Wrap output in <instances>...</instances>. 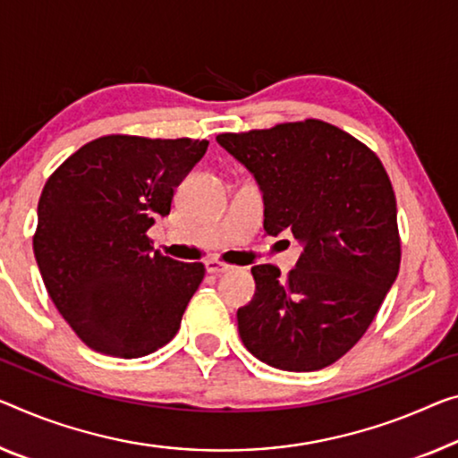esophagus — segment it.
I'll return each mask as SVG.
<instances>
[{
	"label": "esophagus",
	"instance_id": "1",
	"mask_svg": "<svg viewBox=\"0 0 458 458\" xmlns=\"http://www.w3.org/2000/svg\"><path fill=\"white\" fill-rule=\"evenodd\" d=\"M205 266H207V272H208V274H225V272L233 270V266L225 264V262H221V259H216V258L207 259Z\"/></svg>",
	"mask_w": 458,
	"mask_h": 458
}]
</instances>
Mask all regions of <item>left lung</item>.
Listing matches in <instances>:
<instances>
[{
  "instance_id": "left-lung-1",
  "label": "left lung",
  "mask_w": 458,
  "mask_h": 458,
  "mask_svg": "<svg viewBox=\"0 0 458 458\" xmlns=\"http://www.w3.org/2000/svg\"><path fill=\"white\" fill-rule=\"evenodd\" d=\"M264 196L268 235L302 245L284 276L253 266L256 294L237 311L243 346L274 369L311 372L342 358L367 332L399 272L391 180L375 153L323 121L216 137Z\"/></svg>"
}]
</instances>
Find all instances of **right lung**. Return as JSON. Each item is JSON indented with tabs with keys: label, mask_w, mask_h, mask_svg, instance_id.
<instances>
[{
	"label": "right lung",
	"mask_w": 458,
	"mask_h": 458,
	"mask_svg": "<svg viewBox=\"0 0 458 458\" xmlns=\"http://www.w3.org/2000/svg\"><path fill=\"white\" fill-rule=\"evenodd\" d=\"M208 140L100 137L77 149L38 200L34 258L48 297L100 354L140 358L178 334L205 266L153 251L147 231Z\"/></svg>",
	"instance_id": "obj_1"
}]
</instances>
